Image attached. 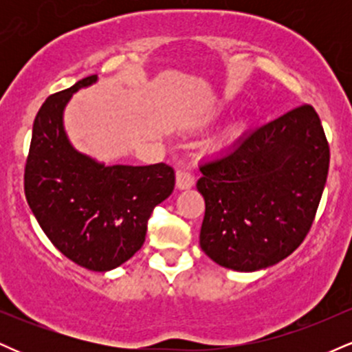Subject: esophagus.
<instances>
[{
	"mask_svg": "<svg viewBox=\"0 0 352 352\" xmlns=\"http://www.w3.org/2000/svg\"><path fill=\"white\" fill-rule=\"evenodd\" d=\"M195 185V177L190 170H179L177 172V188L187 190Z\"/></svg>",
	"mask_w": 352,
	"mask_h": 352,
	"instance_id": "esophagus-1",
	"label": "esophagus"
}]
</instances>
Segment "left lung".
<instances>
[{
	"label": "left lung",
	"instance_id": "8db88e82",
	"mask_svg": "<svg viewBox=\"0 0 352 352\" xmlns=\"http://www.w3.org/2000/svg\"><path fill=\"white\" fill-rule=\"evenodd\" d=\"M200 170L201 250L225 268L256 272L289 256L309 233L329 144L318 112L302 104L204 160Z\"/></svg>",
	"mask_w": 352,
	"mask_h": 352
}]
</instances>
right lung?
<instances>
[{"label":"right lung","instance_id":"1","mask_svg":"<svg viewBox=\"0 0 352 352\" xmlns=\"http://www.w3.org/2000/svg\"><path fill=\"white\" fill-rule=\"evenodd\" d=\"M89 76L44 100L24 165V193L51 243L76 265L109 272L142 248L153 208L175 187L167 164L106 165L71 147L63 111Z\"/></svg>","mask_w":352,"mask_h":352}]
</instances>
